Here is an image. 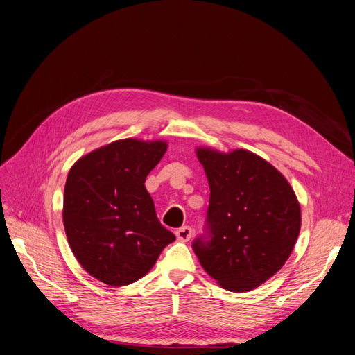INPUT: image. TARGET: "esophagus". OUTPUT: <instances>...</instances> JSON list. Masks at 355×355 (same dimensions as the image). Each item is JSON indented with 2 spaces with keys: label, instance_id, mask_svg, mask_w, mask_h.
<instances>
[{
  "label": "esophagus",
  "instance_id": "obj_1",
  "mask_svg": "<svg viewBox=\"0 0 355 355\" xmlns=\"http://www.w3.org/2000/svg\"><path fill=\"white\" fill-rule=\"evenodd\" d=\"M176 237H178V240L182 241V243L189 241L191 237H192V228L188 227V225L180 227L179 230H176Z\"/></svg>",
  "mask_w": 355,
  "mask_h": 355
}]
</instances>
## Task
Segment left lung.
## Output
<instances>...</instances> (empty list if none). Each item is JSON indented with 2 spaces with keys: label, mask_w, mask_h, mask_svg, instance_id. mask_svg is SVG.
<instances>
[{
  "label": "left lung",
  "mask_w": 355,
  "mask_h": 355,
  "mask_svg": "<svg viewBox=\"0 0 355 355\" xmlns=\"http://www.w3.org/2000/svg\"><path fill=\"white\" fill-rule=\"evenodd\" d=\"M209 183L205 234L192 248L221 288L243 293L275 276L300 231V207L289 182L247 150L198 148Z\"/></svg>",
  "instance_id": "obj_1"
}]
</instances>
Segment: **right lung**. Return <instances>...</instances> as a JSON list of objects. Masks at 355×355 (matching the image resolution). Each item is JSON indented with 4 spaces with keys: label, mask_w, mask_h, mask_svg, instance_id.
I'll return each mask as SVG.
<instances>
[{
    "label": "right lung",
    "mask_w": 355,
    "mask_h": 355,
    "mask_svg": "<svg viewBox=\"0 0 355 355\" xmlns=\"http://www.w3.org/2000/svg\"><path fill=\"white\" fill-rule=\"evenodd\" d=\"M166 148L164 141L118 140L79 159L67 175V241L80 266L105 284L137 282L176 240L144 187Z\"/></svg>",
    "instance_id": "right-lung-1"
}]
</instances>
